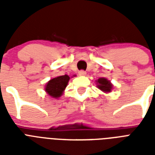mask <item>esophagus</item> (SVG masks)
<instances>
[{"label": "esophagus", "mask_w": 155, "mask_h": 155, "mask_svg": "<svg viewBox=\"0 0 155 155\" xmlns=\"http://www.w3.org/2000/svg\"><path fill=\"white\" fill-rule=\"evenodd\" d=\"M79 75H80V76H85L86 75V72H85L84 71H79Z\"/></svg>", "instance_id": "obj_1"}]
</instances>
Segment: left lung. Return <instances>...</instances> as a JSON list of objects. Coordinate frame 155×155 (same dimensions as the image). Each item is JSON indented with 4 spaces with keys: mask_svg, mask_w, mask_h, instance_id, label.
<instances>
[{
    "mask_svg": "<svg viewBox=\"0 0 155 155\" xmlns=\"http://www.w3.org/2000/svg\"><path fill=\"white\" fill-rule=\"evenodd\" d=\"M96 82H97V87L100 90H101L103 92L108 93V92H112V90L113 89V84L107 78H99L98 80H96Z\"/></svg>",
    "mask_w": 155,
    "mask_h": 155,
    "instance_id": "left-lung-1",
    "label": "left lung"
}]
</instances>
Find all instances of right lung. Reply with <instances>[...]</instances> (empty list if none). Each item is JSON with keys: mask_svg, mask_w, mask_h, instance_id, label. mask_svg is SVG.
I'll list each match as a JSON object with an SVG mask.
<instances>
[{"mask_svg": "<svg viewBox=\"0 0 155 155\" xmlns=\"http://www.w3.org/2000/svg\"><path fill=\"white\" fill-rule=\"evenodd\" d=\"M69 80L70 77L68 75H60L51 79L45 85V92L51 98L58 99L63 95L64 90L68 86Z\"/></svg>", "mask_w": 155, "mask_h": 155, "instance_id": "obj_1", "label": "right lung"}]
</instances>
